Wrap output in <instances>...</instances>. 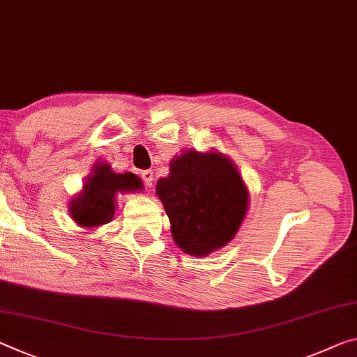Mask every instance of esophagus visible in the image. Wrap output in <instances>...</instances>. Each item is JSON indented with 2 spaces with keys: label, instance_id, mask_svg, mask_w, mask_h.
Masks as SVG:
<instances>
[{
  "label": "esophagus",
  "instance_id": "34e87169",
  "mask_svg": "<svg viewBox=\"0 0 357 357\" xmlns=\"http://www.w3.org/2000/svg\"><path fill=\"white\" fill-rule=\"evenodd\" d=\"M141 178H143L144 184L148 185V188H152V184H154V173H152L151 169H146V172L141 173Z\"/></svg>",
  "mask_w": 357,
  "mask_h": 357
}]
</instances>
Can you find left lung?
Here are the masks:
<instances>
[{"instance_id": "obj_1", "label": "left lung", "mask_w": 357, "mask_h": 357, "mask_svg": "<svg viewBox=\"0 0 357 357\" xmlns=\"http://www.w3.org/2000/svg\"><path fill=\"white\" fill-rule=\"evenodd\" d=\"M155 192L185 254L205 257L238 234L250 208V190L231 158L216 149H184L169 162Z\"/></svg>"}]
</instances>
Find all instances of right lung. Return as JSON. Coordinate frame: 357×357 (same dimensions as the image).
I'll use <instances>...</instances> for the list:
<instances>
[{"label":"right lung","mask_w":357,"mask_h":357,"mask_svg":"<svg viewBox=\"0 0 357 357\" xmlns=\"http://www.w3.org/2000/svg\"><path fill=\"white\" fill-rule=\"evenodd\" d=\"M139 190H143V181L137 174L116 173L109 163L97 162L81 192L71 199L68 213L79 227L93 230L114 218L119 194Z\"/></svg>","instance_id":"1"}]
</instances>
